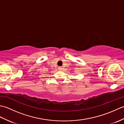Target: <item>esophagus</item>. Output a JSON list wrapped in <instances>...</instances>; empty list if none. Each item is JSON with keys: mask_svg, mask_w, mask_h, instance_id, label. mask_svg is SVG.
Returning a JSON list of instances; mask_svg holds the SVG:
<instances>
[{"mask_svg": "<svg viewBox=\"0 0 124 124\" xmlns=\"http://www.w3.org/2000/svg\"><path fill=\"white\" fill-rule=\"evenodd\" d=\"M59 68H60V67H59ZM59 69H60V68H59Z\"/></svg>", "mask_w": 124, "mask_h": 124, "instance_id": "1", "label": "esophagus"}]
</instances>
